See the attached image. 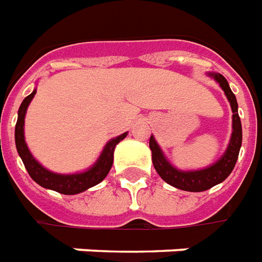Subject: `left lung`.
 I'll return each instance as SVG.
<instances>
[{
	"label": "left lung",
	"instance_id": "8db88e82",
	"mask_svg": "<svg viewBox=\"0 0 262 262\" xmlns=\"http://www.w3.org/2000/svg\"><path fill=\"white\" fill-rule=\"evenodd\" d=\"M211 75L216 79L217 83L225 91V95L228 96L233 112L232 138H230V144H229L228 149H226V152H225L222 158L217 160L215 165H212L211 167H207L204 170H177L176 167H173L165 159V156L162 154L159 145L156 144L154 137H150L149 139V148L152 150V163L155 166V170L158 171V174L167 184H170V186L176 187L179 190H184V191H205V190H209L211 187L222 183L232 173L233 167H234L236 162H237L240 146H242V123H240V117H238L237 113V100H236V96L230 91L229 83L225 76L221 75V74H211Z\"/></svg>",
	"mask_w": 262,
	"mask_h": 262
}]
</instances>
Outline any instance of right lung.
<instances>
[{"mask_svg":"<svg viewBox=\"0 0 262 262\" xmlns=\"http://www.w3.org/2000/svg\"><path fill=\"white\" fill-rule=\"evenodd\" d=\"M36 95V91L30 93L29 96L24 99V102L20 104L18 112V121H16V127H15V142H16V149L20 156V159L24 162L26 170L29 176L33 179L39 186L45 187V188H50L61 194L66 195H74L78 192H82L91 188V187L96 186L100 181L107 176V173L112 169L113 165V154H114V148L116 145L127 137V133L120 135L117 138H113L108 141L107 145L104 146L100 158L97 159L95 165L92 166L91 169L85 173H79V174H55L51 171L46 170L45 167L39 165L32 154L26 146L24 135V123H25V114H26V108L29 106L30 100L33 99Z\"/></svg>","mask_w":262,"mask_h":262,"instance_id":"obj_1","label":"right lung"}]
</instances>
